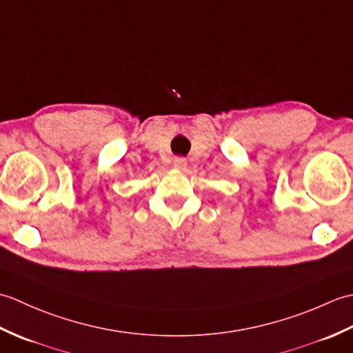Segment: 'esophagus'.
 <instances>
[{"mask_svg":"<svg viewBox=\"0 0 353 353\" xmlns=\"http://www.w3.org/2000/svg\"><path fill=\"white\" fill-rule=\"evenodd\" d=\"M174 167H177L179 170H185L186 167H188V162H186L185 157H176Z\"/></svg>","mask_w":353,"mask_h":353,"instance_id":"34e87169","label":"esophagus"}]
</instances>
